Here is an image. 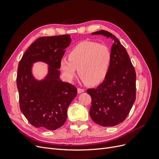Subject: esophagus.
I'll return each instance as SVG.
<instances>
[{
	"label": "esophagus",
	"mask_w": 159,
	"mask_h": 159,
	"mask_svg": "<svg viewBox=\"0 0 159 159\" xmlns=\"http://www.w3.org/2000/svg\"><path fill=\"white\" fill-rule=\"evenodd\" d=\"M84 92V89H81V88H78V93H81Z\"/></svg>",
	"instance_id": "34e87169"
}]
</instances>
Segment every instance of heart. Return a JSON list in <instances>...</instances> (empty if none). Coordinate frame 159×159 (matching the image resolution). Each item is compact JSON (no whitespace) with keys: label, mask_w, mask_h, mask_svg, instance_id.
Here are the masks:
<instances>
[{"label":"heart","mask_w":159,"mask_h":159,"mask_svg":"<svg viewBox=\"0 0 159 159\" xmlns=\"http://www.w3.org/2000/svg\"><path fill=\"white\" fill-rule=\"evenodd\" d=\"M111 63L109 48L98 42L84 41L79 43L70 52L68 58L62 57L60 67L65 78L71 81L76 75L89 85H97L106 78Z\"/></svg>","instance_id":"1"}]
</instances>
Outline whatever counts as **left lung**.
<instances>
[{
    "label": "left lung",
    "mask_w": 159,
    "mask_h": 159,
    "mask_svg": "<svg viewBox=\"0 0 159 159\" xmlns=\"http://www.w3.org/2000/svg\"><path fill=\"white\" fill-rule=\"evenodd\" d=\"M92 35H102L113 42L111 63L103 82L96 88L88 89L91 97L89 115L93 121L103 127H113L123 122L136 98V73L126 49L111 33L99 30Z\"/></svg>",
    "instance_id": "obj_1"
}]
</instances>
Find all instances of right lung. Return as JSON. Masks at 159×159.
I'll return each mask as SVG.
<instances>
[{
	"instance_id": "right-lung-1",
	"label": "right lung",
	"mask_w": 159,
	"mask_h": 159,
	"mask_svg": "<svg viewBox=\"0 0 159 159\" xmlns=\"http://www.w3.org/2000/svg\"><path fill=\"white\" fill-rule=\"evenodd\" d=\"M71 42L70 35L40 37L26 50L19 62L16 78L22 113L34 127L54 131L66 121L67 111L77 88L60 79V61ZM47 64V74L38 79L33 64Z\"/></svg>"
}]
</instances>
